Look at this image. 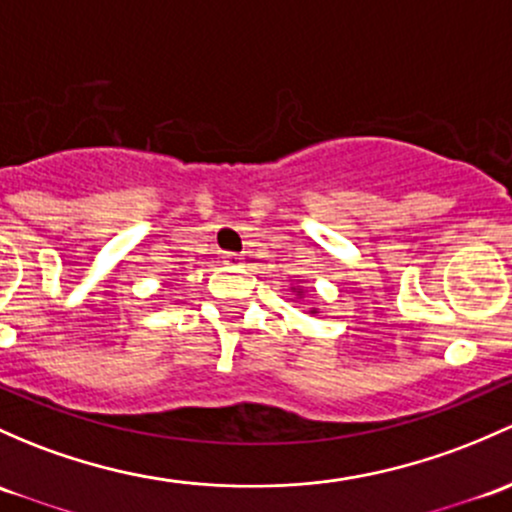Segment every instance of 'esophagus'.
I'll return each instance as SVG.
<instances>
[{"instance_id":"34e87169","label":"esophagus","mask_w":512,"mask_h":512,"mask_svg":"<svg viewBox=\"0 0 512 512\" xmlns=\"http://www.w3.org/2000/svg\"><path fill=\"white\" fill-rule=\"evenodd\" d=\"M223 262L225 265H242V257L238 255V252H225Z\"/></svg>"}]
</instances>
